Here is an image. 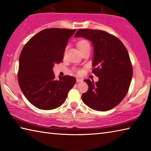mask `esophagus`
I'll use <instances>...</instances> for the list:
<instances>
[{"label":"esophagus","mask_w":151,"mask_h":151,"mask_svg":"<svg viewBox=\"0 0 151 151\" xmlns=\"http://www.w3.org/2000/svg\"><path fill=\"white\" fill-rule=\"evenodd\" d=\"M76 81L78 82V83H79V82L83 81V80H82V79H80V78H77V79H76Z\"/></svg>","instance_id":"34e87169"}]
</instances>
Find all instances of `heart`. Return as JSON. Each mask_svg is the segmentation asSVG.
Here are the masks:
<instances>
[{
  "instance_id": "b5f03b06",
  "label": "heart",
  "mask_w": 151,
  "mask_h": 151,
  "mask_svg": "<svg viewBox=\"0 0 151 151\" xmlns=\"http://www.w3.org/2000/svg\"><path fill=\"white\" fill-rule=\"evenodd\" d=\"M77 47H78V49L79 51H81L82 50H83L85 49H86L87 47H90L89 42L86 40H81L78 41V43H77Z\"/></svg>"
}]
</instances>
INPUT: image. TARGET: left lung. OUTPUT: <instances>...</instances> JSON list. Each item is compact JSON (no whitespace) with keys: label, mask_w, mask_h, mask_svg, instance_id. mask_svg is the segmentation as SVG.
<instances>
[{"label":"left lung","mask_w":151,"mask_h":151,"mask_svg":"<svg viewBox=\"0 0 151 151\" xmlns=\"http://www.w3.org/2000/svg\"><path fill=\"white\" fill-rule=\"evenodd\" d=\"M75 37L92 42L93 73L99 78L96 83L85 79L89 86L82 94L84 103L97 111H108L117 106L128 91L133 70L129 53L118 38L101 30L79 29Z\"/></svg>","instance_id":"left-lung-1"}]
</instances>
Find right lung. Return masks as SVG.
<instances>
[{"label": "right lung", "instance_id": "right-lung-1", "mask_svg": "<svg viewBox=\"0 0 151 151\" xmlns=\"http://www.w3.org/2000/svg\"><path fill=\"white\" fill-rule=\"evenodd\" d=\"M76 29L50 28L41 31L23 48L19 58L18 83L31 104L52 110L66 101L76 79L70 76L55 79L53 67L63 60L68 39Z\"/></svg>", "mask_w": 151, "mask_h": 151}]
</instances>
